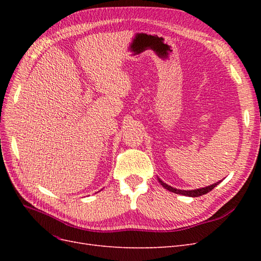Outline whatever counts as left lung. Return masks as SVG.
<instances>
[{
  "label": "left lung",
  "mask_w": 261,
  "mask_h": 261,
  "mask_svg": "<svg viewBox=\"0 0 261 261\" xmlns=\"http://www.w3.org/2000/svg\"><path fill=\"white\" fill-rule=\"evenodd\" d=\"M158 180H159V183L165 188L168 189V191L172 192V193H175V194H179V195H183V196H188V197H198V196H202L204 194L209 193L210 191H212L213 188H215L220 181H217V183L212 184L210 186H207V187H202V188H197V189H192V191H181V189H177V188H174L172 187L168 184H165L164 181H162L159 177H158Z\"/></svg>",
  "instance_id": "left-lung-1"
}]
</instances>
